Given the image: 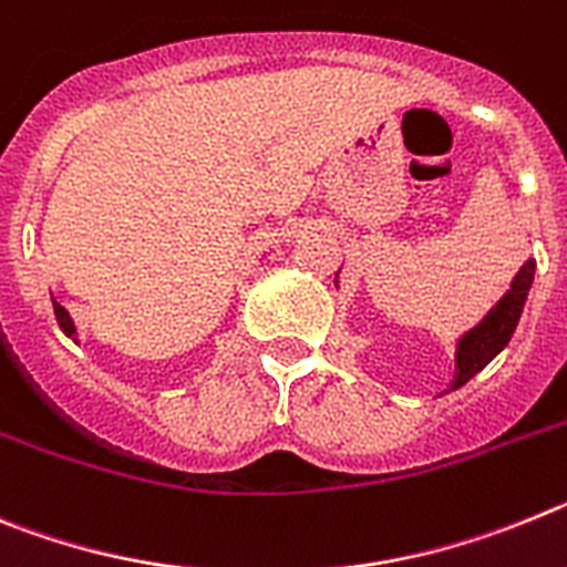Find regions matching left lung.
<instances>
[{"mask_svg":"<svg viewBox=\"0 0 567 567\" xmlns=\"http://www.w3.org/2000/svg\"><path fill=\"white\" fill-rule=\"evenodd\" d=\"M534 268H537V262L528 259V262L519 268L517 277H514L508 293L488 310V316L477 324V328L468 330V333L457 341L455 381H452L449 390H457V386L466 384L474 372H481L483 367L508 344L514 328H517L519 313H523L525 296H528V288H532L534 282Z\"/></svg>","mask_w":567,"mask_h":567,"instance_id":"1","label":"left lung"}]
</instances>
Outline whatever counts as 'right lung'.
<instances>
[{
  "label": "right lung",
  "mask_w": 567,
  "mask_h": 567,
  "mask_svg": "<svg viewBox=\"0 0 567 567\" xmlns=\"http://www.w3.org/2000/svg\"><path fill=\"white\" fill-rule=\"evenodd\" d=\"M53 310H55V321H59V328L64 330V333H68V336H75V324H73V319H70L68 310L61 308V305L55 302V299H53Z\"/></svg>",
  "instance_id": "right-lung-1"
}]
</instances>
